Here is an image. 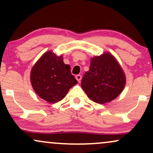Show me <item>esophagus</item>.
<instances>
[{
    "instance_id": "1",
    "label": "esophagus",
    "mask_w": 153,
    "mask_h": 153,
    "mask_svg": "<svg viewBox=\"0 0 153 153\" xmlns=\"http://www.w3.org/2000/svg\"><path fill=\"white\" fill-rule=\"evenodd\" d=\"M75 78H76V80H78V82H80L81 81V79H82V76L80 75H77L76 76H75Z\"/></svg>"
}]
</instances>
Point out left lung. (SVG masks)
Returning a JSON list of instances; mask_svg holds the SVG:
<instances>
[{"label":"left lung","mask_w":153,"mask_h":153,"mask_svg":"<svg viewBox=\"0 0 153 153\" xmlns=\"http://www.w3.org/2000/svg\"><path fill=\"white\" fill-rule=\"evenodd\" d=\"M125 84L122 67L111 54L106 52L91 59L90 69L82 79L81 87L93 101L106 103L121 94Z\"/></svg>","instance_id":"obj_1"}]
</instances>
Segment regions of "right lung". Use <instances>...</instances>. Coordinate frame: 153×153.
<instances>
[{"mask_svg":"<svg viewBox=\"0 0 153 153\" xmlns=\"http://www.w3.org/2000/svg\"><path fill=\"white\" fill-rule=\"evenodd\" d=\"M30 80L35 93L52 103L64 99L70 89L78 83L71 74V66L63 62L62 55L57 56L52 51L43 54L34 65Z\"/></svg>","mask_w":153,"mask_h":153,"instance_id":"obj_1","label":"right lung"}]
</instances>
